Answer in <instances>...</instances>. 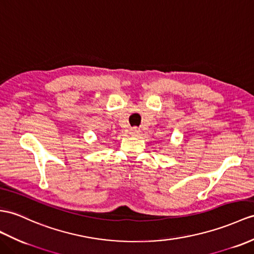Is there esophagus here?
<instances>
[{
  "mask_svg": "<svg viewBox=\"0 0 254 254\" xmlns=\"http://www.w3.org/2000/svg\"><path fill=\"white\" fill-rule=\"evenodd\" d=\"M129 133H130L131 135H133V137H135V135H138L140 133V130H139L137 127H133V128L129 129Z\"/></svg>",
  "mask_w": 254,
  "mask_h": 254,
  "instance_id": "esophagus-1",
  "label": "esophagus"
}]
</instances>
